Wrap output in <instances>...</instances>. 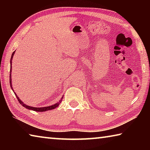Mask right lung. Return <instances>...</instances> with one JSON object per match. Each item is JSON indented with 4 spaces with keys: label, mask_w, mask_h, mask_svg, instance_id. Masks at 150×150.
I'll list each match as a JSON object with an SVG mask.
<instances>
[{
    "label": "right lung",
    "mask_w": 150,
    "mask_h": 150,
    "mask_svg": "<svg viewBox=\"0 0 150 150\" xmlns=\"http://www.w3.org/2000/svg\"><path fill=\"white\" fill-rule=\"evenodd\" d=\"M14 54V52L12 53V56H11V71H10V83H11V87L12 89V79H11V73H12V57H13V55ZM12 91H14V90L12 89ZM16 95V94H15ZM16 96L18 100V102L20 103V104H21L22 106H23L24 107H25L26 108L29 109V110H34V111H37V112H44V111H46V110H52V109H54L56 107H57L59 105V104L62 103V98L63 97L61 98V100L59 101V102H57L56 104H55L54 105H52V106H46V107H40V108H37V107H32V106H29L26 105H25L23 103H22V101H21V100L20 99L18 98V96L16 95Z\"/></svg>",
    "instance_id": "1"
}]
</instances>
